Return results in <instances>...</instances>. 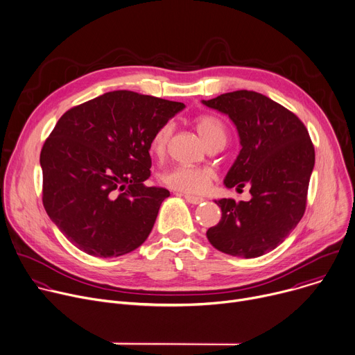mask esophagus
<instances>
[{"mask_svg": "<svg viewBox=\"0 0 355 355\" xmlns=\"http://www.w3.org/2000/svg\"><path fill=\"white\" fill-rule=\"evenodd\" d=\"M184 198L187 199V202H189V204H192V205H199L200 202H204V198L193 196V195H189V193H185Z\"/></svg>", "mask_w": 355, "mask_h": 355, "instance_id": "1", "label": "esophagus"}]
</instances>
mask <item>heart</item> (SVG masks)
<instances>
[{
    "label": "heart",
    "instance_id": "1",
    "mask_svg": "<svg viewBox=\"0 0 355 355\" xmlns=\"http://www.w3.org/2000/svg\"><path fill=\"white\" fill-rule=\"evenodd\" d=\"M196 128L200 136L211 146L216 141H226V129L222 121L212 115H202L196 119ZM174 130L171 121L163 123L151 139V151L157 156H164L170 137ZM215 178V171L209 167H195V166H174L162 173L160 181L180 192L185 193H200L204 192Z\"/></svg>",
    "mask_w": 355,
    "mask_h": 355
}]
</instances>
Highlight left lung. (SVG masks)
<instances>
[{
    "label": "left lung",
    "instance_id": "left-lung-1",
    "mask_svg": "<svg viewBox=\"0 0 355 355\" xmlns=\"http://www.w3.org/2000/svg\"><path fill=\"white\" fill-rule=\"evenodd\" d=\"M202 104L234 123L241 150L225 185H247L251 193L247 202L215 200L222 219L207 237L226 254L260 257L278 247L305 214L315 147L302 121L263 94L240 89Z\"/></svg>",
    "mask_w": 355,
    "mask_h": 355
}]
</instances>
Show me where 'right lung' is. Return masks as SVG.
<instances>
[{"label":"right lung","instance_id":"1","mask_svg":"<svg viewBox=\"0 0 355 355\" xmlns=\"http://www.w3.org/2000/svg\"><path fill=\"white\" fill-rule=\"evenodd\" d=\"M174 103L133 91L99 95L69 110L40 151L43 207L77 248L119 257L144 243L168 189L147 187L156 130Z\"/></svg>","mask_w":355,"mask_h":355}]
</instances>
